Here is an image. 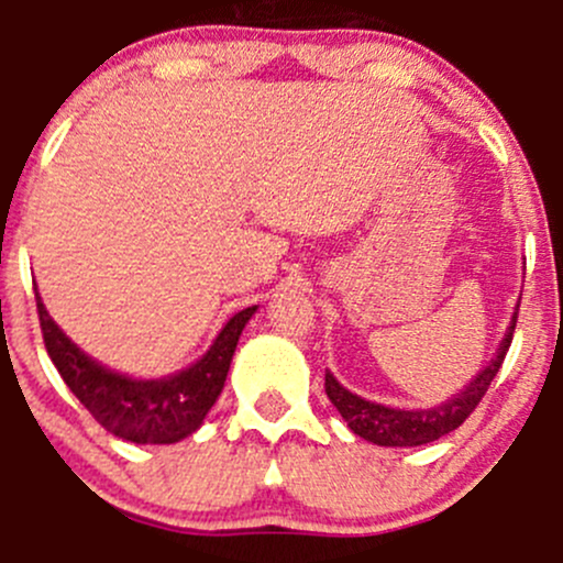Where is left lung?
I'll return each instance as SVG.
<instances>
[{
  "label": "left lung",
  "instance_id": "obj_1",
  "mask_svg": "<svg viewBox=\"0 0 563 563\" xmlns=\"http://www.w3.org/2000/svg\"><path fill=\"white\" fill-rule=\"evenodd\" d=\"M515 323H518V310L512 313L507 334H504L496 356L487 362L485 371H482L479 376L471 378L468 387L460 389L452 400L441 402V406L413 408V411H406V408H389V406H382V402H371L365 400V397L345 389L329 371H327V378H323V389H327V397L332 400V406L338 408L340 417L349 422V428L354 430L360 439L373 441V444L378 446L430 444V441H439L441 435L457 430L460 424L468 419V413L479 406V400L485 397L487 387H490V382L496 378L498 367H501L504 356H507L509 345H512Z\"/></svg>",
  "mask_w": 563,
  "mask_h": 563
}]
</instances>
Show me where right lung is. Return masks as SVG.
<instances>
[{"mask_svg":"<svg viewBox=\"0 0 563 563\" xmlns=\"http://www.w3.org/2000/svg\"><path fill=\"white\" fill-rule=\"evenodd\" d=\"M35 299L45 351L59 376L108 433L133 444H176L201 428L203 417L223 391L242 329L258 310L253 305L231 316L207 354L190 367L174 376L144 382L108 371L84 354L56 327L37 291Z\"/></svg>","mask_w":563,"mask_h":563,"instance_id":"right-lung-1","label":"right lung"}]
</instances>
